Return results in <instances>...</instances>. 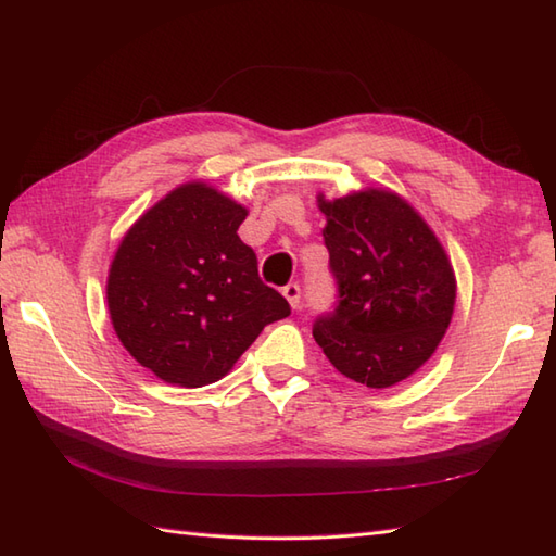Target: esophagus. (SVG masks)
I'll return each mask as SVG.
<instances>
[{"label":"esophagus","mask_w":556,"mask_h":556,"mask_svg":"<svg viewBox=\"0 0 556 556\" xmlns=\"http://www.w3.org/2000/svg\"><path fill=\"white\" fill-rule=\"evenodd\" d=\"M300 294H302V290H300L298 282H290V286L282 288V298L290 302L292 309H298V306H300Z\"/></svg>","instance_id":"esophagus-1"}]
</instances>
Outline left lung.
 Returning <instances> with one entry per match:
<instances>
[{
    "label": "left lung",
    "mask_w": 556,
    "mask_h": 556,
    "mask_svg": "<svg viewBox=\"0 0 556 556\" xmlns=\"http://www.w3.org/2000/svg\"><path fill=\"white\" fill-rule=\"evenodd\" d=\"M316 202L340 300L314 324V340L344 378L390 388L445 338L456 302L450 256L397 192L364 188Z\"/></svg>",
    "instance_id": "left-lung-1"
}]
</instances>
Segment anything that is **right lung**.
Returning <instances> with one entry per match:
<instances>
[{"instance_id": "obj_1", "label": "right lung", "mask_w": 556, "mask_h": 556, "mask_svg": "<svg viewBox=\"0 0 556 556\" xmlns=\"http://www.w3.org/2000/svg\"><path fill=\"white\" fill-rule=\"evenodd\" d=\"M247 214L214 185L182 182L135 220L111 258V326L132 359L170 386L220 380L264 326L290 316L238 236Z\"/></svg>"}]
</instances>
